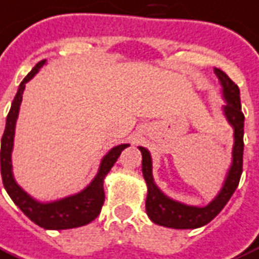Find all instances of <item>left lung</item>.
I'll return each mask as SVG.
<instances>
[{"label":"left lung","mask_w":259,"mask_h":259,"mask_svg":"<svg viewBox=\"0 0 259 259\" xmlns=\"http://www.w3.org/2000/svg\"><path fill=\"white\" fill-rule=\"evenodd\" d=\"M214 73L223 87V97L227 104L223 106L228 122L233 127L232 164L224 180L223 188L214 199L203 207L190 206L182 202L174 201L155 186L153 179L151 155L147 149L139 147L142 153V172L147 184L146 198V213L153 223L162 227L175 229H195L210 223L220 211L224 209L227 202L238 187L243 172V134H244V114L240 105L239 87L228 77V75L219 68H214Z\"/></svg>","instance_id":"8db88e82"}]
</instances>
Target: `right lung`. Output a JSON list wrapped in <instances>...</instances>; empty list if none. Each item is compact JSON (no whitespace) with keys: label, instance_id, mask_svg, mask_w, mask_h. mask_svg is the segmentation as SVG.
<instances>
[{"label":"right lung","instance_id":"add662e5","mask_svg":"<svg viewBox=\"0 0 259 259\" xmlns=\"http://www.w3.org/2000/svg\"><path fill=\"white\" fill-rule=\"evenodd\" d=\"M45 63H46V60L39 61L31 69L30 73L23 79V81L19 85L16 97L12 102L11 110H9L7 117L5 131H4L3 139H1V176H3L4 187L7 190L8 195L11 196V199L15 202V205L19 206V209L31 221H34L35 224L45 229L77 228V227L91 223L101 213V207H102L105 201V176L109 174V170L117 161L121 151L130 145L125 143V145H118L113 149H110L108 154L105 155L101 161L98 174L95 175L93 182L83 191L77 192L75 195L63 198V199H58V201L46 202V203L36 201L32 196L28 195L13 178L12 150H13L16 120L17 116H19V109H20L21 98H23V91L26 89V83L35 76V73H38V71L44 67Z\"/></svg>","mask_w":259,"mask_h":259}]
</instances>
